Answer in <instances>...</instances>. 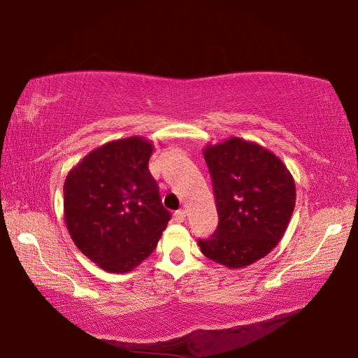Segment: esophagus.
Here are the masks:
<instances>
[{
	"mask_svg": "<svg viewBox=\"0 0 358 358\" xmlns=\"http://www.w3.org/2000/svg\"><path fill=\"white\" fill-rule=\"evenodd\" d=\"M173 217H175V221H177V222H183V221L186 220V211H185V210H178V211H175Z\"/></svg>",
	"mask_w": 358,
	"mask_h": 358,
	"instance_id": "esophagus-1",
	"label": "esophagus"
}]
</instances>
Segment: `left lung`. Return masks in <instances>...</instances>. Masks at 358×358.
Returning <instances> with one entry per match:
<instances>
[{
  "instance_id": "1",
  "label": "left lung",
  "mask_w": 358,
  "mask_h": 358,
  "mask_svg": "<svg viewBox=\"0 0 358 358\" xmlns=\"http://www.w3.org/2000/svg\"><path fill=\"white\" fill-rule=\"evenodd\" d=\"M220 222L197 240L205 257L241 268L265 257L286 232L295 208V183L280 157L232 137L203 150Z\"/></svg>"
}]
</instances>
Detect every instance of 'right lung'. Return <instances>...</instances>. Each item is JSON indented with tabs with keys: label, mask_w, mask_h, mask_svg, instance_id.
<instances>
[{
	"label": "right lung",
	"mask_w": 358,
	"mask_h": 358,
	"mask_svg": "<svg viewBox=\"0 0 358 358\" xmlns=\"http://www.w3.org/2000/svg\"><path fill=\"white\" fill-rule=\"evenodd\" d=\"M143 137L93 150L64 181V221L76 246L101 268L126 273L155 251L171 221L148 171Z\"/></svg>",
	"instance_id": "1"
}]
</instances>
